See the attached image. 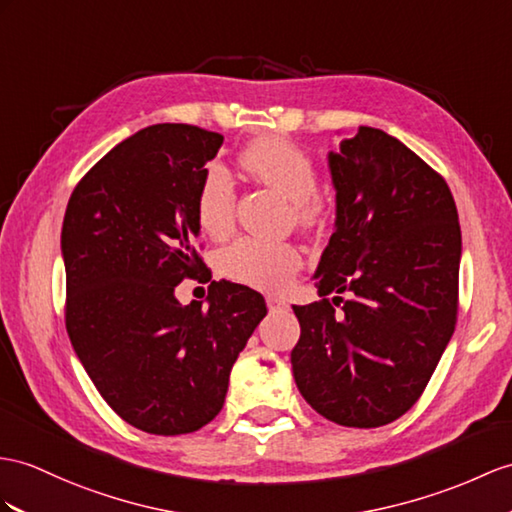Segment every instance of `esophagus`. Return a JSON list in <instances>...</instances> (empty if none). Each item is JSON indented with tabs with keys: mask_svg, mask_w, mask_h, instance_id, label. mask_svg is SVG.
<instances>
[{
	"mask_svg": "<svg viewBox=\"0 0 512 512\" xmlns=\"http://www.w3.org/2000/svg\"><path fill=\"white\" fill-rule=\"evenodd\" d=\"M267 306H269V313L271 315L286 313V310H289V302H284L282 297H276V295H269L267 297Z\"/></svg>",
	"mask_w": 512,
	"mask_h": 512,
	"instance_id": "34e87169",
	"label": "esophagus"
}]
</instances>
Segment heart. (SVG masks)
Segmentation results:
<instances>
[{"mask_svg": "<svg viewBox=\"0 0 512 512\" xmlns=\"http://www.w3.org/2000/svg\"><path fill=\"white\" fill-rule=\"evenodd\" d=\"M249 178L278 191L291 202L295 226L313 232L328 217V199L317 193V165L306 149L278 134L260 136L239 154ZM195 217L210 236L228 234L234 223L236 189L230 173L210 162L195 189ZM302 267V252L293 243H271L241 236L217 254L223 278L258 291H282Z\"/></svg>", "mask_w": 512, "mask_h": 512, "instance_id": "heart-1", "label": "heart"}]
</instances>
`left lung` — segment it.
Here are the masks:
<instances>
[{
    "mask_svg": "<svg viewBox=\"0 0 512 512\" xmlns=\"http://www.w3.org/2000/svg\"><path fill=\"white\" fill-rule=\"evenodd\" d=\"M330 171L336 230L315 273L321 299L293 306V378L319 415L378 428L417 404L452 339L460 223L441 173L382 130L343 141Z\"/></svg>",
    "mask_w": 512,
    "mask_h": 512,
    "instance_id": "8db88e82",
    "label": "left lung"
}]
</instances>
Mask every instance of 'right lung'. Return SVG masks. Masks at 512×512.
I'll use <instances>...</instances> for the list:
<instances>
[{
    "instance_id": "1",
    "label": "right lung",
    "mask_w": 512,
    "mask_h": 512,
    "mask_svg": "<svg viewBox=\"0 0 512 512\" xmlns=\"http://www.w3.org/2000/svg\"><path fill=\"white\" fill-rule=\"evenodd\" d=\"M223 136L158 123L97 160L62 221L65 326L95 389L130 426L195 432L223 408L232 365L267 315L265 297L213 280L208 306H182V280H210L195 189Z\"/></svg>"
}]
</instances>
